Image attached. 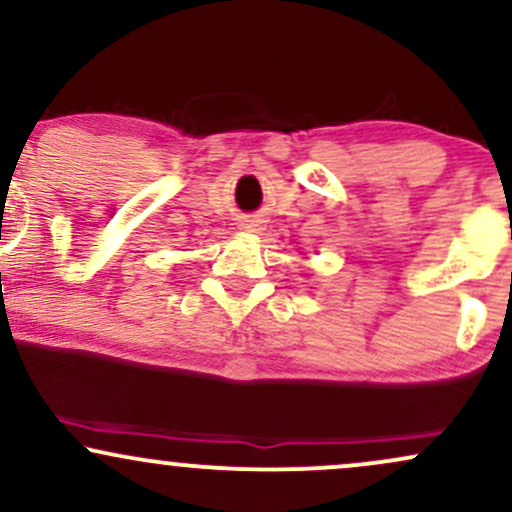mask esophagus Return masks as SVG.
Returning <instances> with one entry per match:
<instances>
[{"label": "esophagus", "mask_w": 512, "mask_h": 512, "mask_svg": "<svg viewBox=\"0 0 512 512\" xmlns=\"http://www.w3.org/2000/svg\"><path fill=\"white\" fill-rule=\"evenodd\" d=\"M257 226H260V223H257V221H248V223H243V228H248V231H257Z\"/></svg>", "instance_id": "1"}]
</instances>
